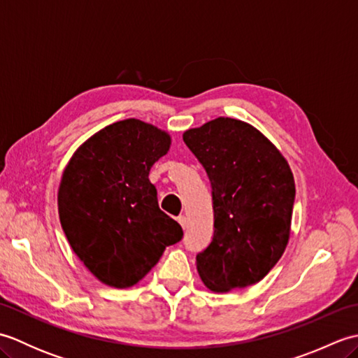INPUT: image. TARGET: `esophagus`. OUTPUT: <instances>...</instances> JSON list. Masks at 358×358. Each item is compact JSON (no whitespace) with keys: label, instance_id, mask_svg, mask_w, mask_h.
<instances>
[{"label":"esophagus","instance_id":"1","mask_svg":"<svg viewBox=\"0 0 358 358\" xmlns=\"http://www.w3.org/2000/svg\"><path fill=\"white\" fill-rule=\"evenodd\" d=\"M178 223L181 224V227H183V229H186V226H187V220H186V217H185V215L178 217Z\"/></svg>","mask_w":358,"mask_h":358}]
</instances>
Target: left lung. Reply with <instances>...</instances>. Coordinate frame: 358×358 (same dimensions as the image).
Segmentation results:
<instances>
[{
    "label": "left lung",
    "mask_w": 358,
    "mask_h": 358,
    "mask_svg": "<svg viewBox=\"0 0 358 358\" xmlns=\"http://www.w3.org/2000/svg\"><path fill=\"white\" fill-rule=\"evenodd\" d=\"M183 140L206 169L214 200V238L196 255L201 281L217 294L258 283L291 238L287 159L257 127L229 117L187 129Z\"/></svg>",
    "instance_id": "obj_1"
}]
</instances>
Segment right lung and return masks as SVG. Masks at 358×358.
Listing matches in <instances>:
<instances>
[{
	"mask_svg": "<svg viewBox=\"0 0 358 358\" xmlns=\"http://www.w3.org/2000/svg\"><path fill=\"white\" fill-rule=\"evenodd\" d=\"M163 129L127 118L80 144L58 187V215L72 250L110 287L138 283L183 229L158 208L149 172L167 154Z\"/></svg>",
	"mask_w": 358,
	"mask_h": 358,
	"instance_id": "add662e5",
	"label": "right lung"
}]
</instances>
